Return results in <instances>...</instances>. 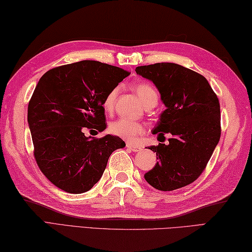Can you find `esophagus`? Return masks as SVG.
Returning <instances> with one entry per match:
<instances>
[{
  "label": "esophagus",
  "instance_id": "1",
  "mask_svg": "<svg viewBox=\"0 0 252 252\" xmlns=\"http://www.w3.org/2000/svg\"><path fill=\"white\" fill-rule=\"evenodd\" d=\"M126 147L129 148V149H131V151L135 152V153H137V152H141V151H142V148H141L140 146H137V145H133V144H131V143H127V144H126Z\"/></svg>",
  "mask_w": 252,
  "mask_h": 252
}]
</instances>
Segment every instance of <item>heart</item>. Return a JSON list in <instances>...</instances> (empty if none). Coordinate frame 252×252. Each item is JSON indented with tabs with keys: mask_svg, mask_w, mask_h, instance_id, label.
I'll list each match as a JSON object with an SVG mask.
<instances>
[{
	"mask_svg": "<svg viewBox=\"0 0 252 252\" xmlns=\"http://www.w3.org/2000/svg\"><path fill=\"white\" fill-rule=\"evenodd\" d=\"M134 90L136 95L138 96V98H140L144 106L151 103V101H156L157 103V91L155 90L152 84L145 82L138 83L135 85ZM118 93H119V88L118 87L111 89L109 92L107 93L103 101V107L105 111L111 112L114 110ZM109 131L114 135L119 136L127 142H135L138 136L144 134V132H145V126H144V125H142L141 122L125 119V118H119V119H117L110 123Z\"/></svg>",
	"mask_w": 252,
	"mask_h": 252,
	"instance_id": "obj_1",
	"label": "heart"
}]
</instances>
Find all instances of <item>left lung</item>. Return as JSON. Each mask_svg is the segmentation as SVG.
I'll list each match as a JSON object with an SVG mask.
<instances>
[{
  "label": "left lung",
  "mask_w": 252,
  "mask_h": 252,
  "mask_svg": "<svg viewBox=\"0 0 252 252\" xmlns=\"http://www.w3.org/2000/svg\"><path fill=\"white\" fill-rule=\"evenodd\" d=\"M135 71L156 85L167 107L153 130L169 144L149 146L158 161L144 178L156 189L169 191L196 181L220 141V101L207 79L178 63H157Z\"/></svg>",
  "instance_id": "1"
}]
</instances>
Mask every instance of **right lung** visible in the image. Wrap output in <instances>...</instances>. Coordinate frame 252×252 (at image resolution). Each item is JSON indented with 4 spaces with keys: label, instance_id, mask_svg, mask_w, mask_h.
<instances>
[{
    "label": "right lung",
    "instance_id": "1",
    "mask_svg": "<svg viewBox=\"0 0 252 252\" xmlns=\"http://www.w3.org/2000/svg\"><path fill=\"white\" fill-rule=\"evenodd\" d=\"M130 72L95 61L63 65L45 72L28 105L35 161L58 189L81 194L97 183L120 137L85 136L106 129L103 101Z\"/></svg>",
    "mask_w": 252,
    "mask_h": 252
}]
</instances>
